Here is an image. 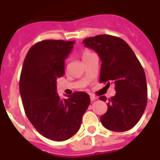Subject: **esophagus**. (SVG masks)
Instances as JSON below:
<instances>
[{
    "instance_id": "1",
    "label": "esophagus",
    "mask_w": 160,
    "mask_h": 160,
    "mask_svg": "<svg viewBox=\"0 0 160 160\" xmlns=\"http://www.w3.org/2000/svg\"><path fill=\"white\" fill-rule=\"evenodd\" d=\"M97 99V97H94V96H90V101L93 102V101H95Z\"/></svg>"
}]
</instances>
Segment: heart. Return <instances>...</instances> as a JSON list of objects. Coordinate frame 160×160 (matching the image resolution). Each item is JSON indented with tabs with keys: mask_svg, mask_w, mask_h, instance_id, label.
Here are the masks:
<instances>
[{
	"mask_svg": "<svg viewBox=\"0 0 160 160\" xmlns=\"http://www.w3.org/2000/svg\"><path fill=\"white\" fill-rule=\"evenodd\" d=\"M93 53L90 51H89L88 49H84L82 51V60H85V59L88 58L90 56H91Z\"/></svg>",
	"mask_w": 160,
	"mask_h": 160,
	"instance_id": "1",
	"label": "heart"
}]
</instances>
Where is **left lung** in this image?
Instances as JSON below:
<instances>
[{
  "label": "left lung",
  "mask_w": 160,
  "mask_h": 160,
  "mask_svg": "<svg viewBox=\"0 0 160 160\" xmlns=\"http://www.w3.org/2000/svg\"><path fill=\"white\" fill-rule=\"evenodd\" d=\"M86 47L94 49L102 61L100 82L115 86V95L108 99L107 111L100 120L107 129L128 131L139 121L147 107L145 72L131 48L118 37L102 34L86 38ZM103 102L105 96L99 97Z\"/></svg>",
  "instance_id": "8db88e82"
}]
</instances>
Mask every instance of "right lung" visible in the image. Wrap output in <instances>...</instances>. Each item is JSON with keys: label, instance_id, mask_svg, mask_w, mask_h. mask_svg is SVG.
<instances>
[{"label": "right lung", "instance_id": "add662e5", "mask_svg": "<svg viewBox=\"0 0 160 160\" xmlns=\"http://www.w3.org/2000/svg\"><path fill=\"white\" fill-rule=\"evenodd\" d=\"M73 45L74 41L38 42L25 56L20 77V94L28 119L41 135L58 142L78 132L90 102L86 92L78 91L62 99L56 91Z\"/></svg>", "mask_w": 160, "mask_h": 160}]
</instances>
